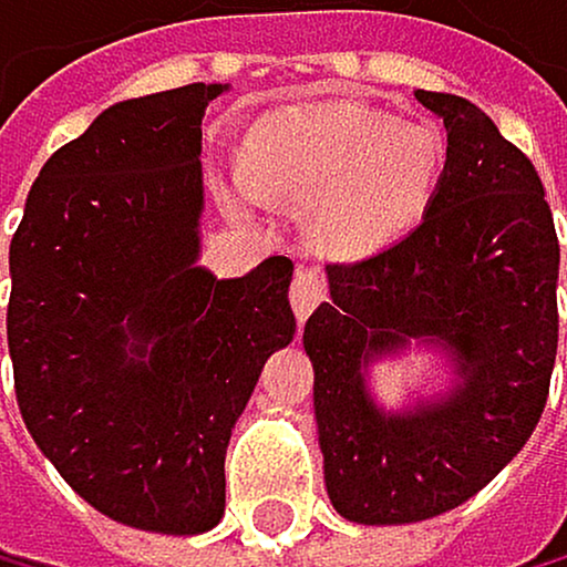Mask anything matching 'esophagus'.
I'll return each mask as SVG.
<instances>
[{"label": "esophagus", "mask_w": 567, "mask_h": 567, "mask_svg": "<svg viewBox=\"0 0 567 567\" xmlns=\"http://www.w3.org/2000/svg\"><path fill=\"white\" fill-rule=\"evenodd\" d=\"M327 298V284H322V277L316 269L308 266H298L295 272V284H290V308H295L298 322H305L308 316H312V308Z\"/></svg>", "instance_id": "esophagus-1"}]
</instances>
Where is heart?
I'll list each match as a JSON object with an SVG mask.
<instances>
[{
	"mask_svg": "<svg viewBox=\"0 0 567 567\" xmlns=\"http://www.w3.org/2000/svg\"><path fill=\"white\" fill-rule=\"evenodd\" d=\"M248 177L272 198L312 203V234L337 255L394 245L426 219L447 173L436 123L398 120L365 105H301L255 123ZM251 202L245 181L234 184Z\"/></svg>",
	"mask_w": 567,
	"mask_h": 567,
	"instance_id": "1",
	"label": "heart"
}]
</instances>
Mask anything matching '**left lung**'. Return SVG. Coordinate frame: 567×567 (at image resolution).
<instances>
[{
  "label": "left lung",
  "mask_w": 567,
  "mask_h": 567,
  "mask_svg": "<svg viewBox=\"0 0 567 567\" xmlns=\"http://www.w3.org/2000/svg\"><path fill=\"white\" fill-rule=\"evenodd\" d=\"M447 127V173L426 219L394 245L330 262V301L305 322L333 507L362 526L444 515L526 447L557 358L561 245L529 155L480 105L415 91ZM412 339L452 351L447 399L386 416L361 372Z\"/></svg>",
  "instance_id": "obj_1"
}]
</instances>
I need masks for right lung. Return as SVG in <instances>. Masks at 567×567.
<instances>
[{
    "mask_svg": "<svg viewBox=\"0 0 567 567\" xmlns=\"http://www.w3.org/2000/svg\"><path fill=\"white\" fill-rule=\"evenodd\" d=\"M223 91L110 105L41 166L10 245L20 415L91 507L148 533L223 518L230 430L295 337L287 255L237 280L195 266L202 116Z\"/></svg>",
    "mask_w": 567,
    "mask_h": 567,
    "instance_id": "obj_1",
    "label": "right lung"
}]
</instances>
